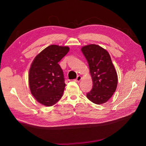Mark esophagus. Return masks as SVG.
<instances>
[{
	"label": "esophagus",
	"instance_id": "obj_1",
	"mask_svg": "<svg viewBox=\"0 0 146 146\" xmlns=\"http://www.w3.org/2000/svg\"><path fill=\"white\" fill-rule=\"evenodd\" d=\"M82 76H77V78L75 80V81L76 82H80V80H82Z\"/></svg>",
	"mask_w": 146,
	"mask_h": 146
}]
</instances>
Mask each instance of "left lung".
<instances>
[{
  "mask_svg": "<svg viewBox=\"0 0 146 146\" xmlns=\"http://www.w3.org/2000/svg\"><path fill=\"white\" fill-rule=\"evenodd\" d=\"M81 50L88 61L93 88L86 97L93 103L103 104L115 92L118 77L108 52L97 44L83 46Z\"/></svg>",
  "mask_w": 146,
  "mask_h": 146,
  "instance_id": "8db88e82",
  "label": "left lung"
}]
</instances>
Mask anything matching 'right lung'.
Here are the masks:
<instances>
[{
    "label": "right lung",
    "instance_id": "right-lung-1",
    "mask_svg": "<svg viewBox=\"0 0 146 146\" xmlns=\"http://www.w3.org/2000/svg\"><path fill=\"white\" fill-rule=\"evenodd\" d=\"M69 51L68 46L52 44L34 59L29 71V85L31 94L39 104L51 107L63 96L65 83L58 62Z\"/></svg>",
    "mask_w": 146,
    "mask_h": 146
}]
</instances>
